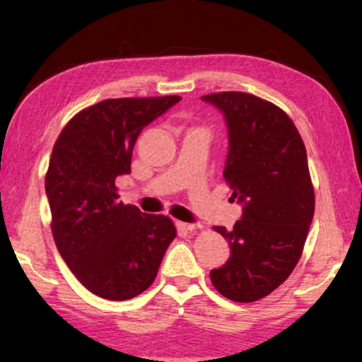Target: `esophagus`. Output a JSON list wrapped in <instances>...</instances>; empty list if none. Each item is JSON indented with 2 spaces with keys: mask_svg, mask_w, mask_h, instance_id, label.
Wrapping results in <instances>:
<instances>
[{
  "mask_svg": "<svg viewBox=\"0 0 362 362\" xmlns=\"http://www.w3.org/2000/svg\"><path fill=\"white\" fill-rule=\"evenodd\" d=\"M179 226L183 230H187V231H196L198 228H201L199 223H187V222H180Z\"/></svg>",
  "mask_w": 362,
  "mask_h": 362,
  "instance_id": "1",
  "label": "esophagus"
}]
</instances>
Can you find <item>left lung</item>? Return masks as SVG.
Returning <instances> with one entry per match:
<instances>
[{"mask_svg": "<svg viewBox=\"0 0 362 362\" xmlns=\"http://www.w3.org/2000/svg\"><path fill=\"white\" fill-rule=\"evenodd\" d=\"M223 115L228 153L223 169L243 206L233 230L216 226L231 254L211 281L233 302H255L289 278L302 255L315 192L296 124L279 107L246 93L201 97Z\"/></svg>", "mask_w": 362, "mask_h": 362, "instance_id": "obj_1", "label": "left lung"}]
</instances>
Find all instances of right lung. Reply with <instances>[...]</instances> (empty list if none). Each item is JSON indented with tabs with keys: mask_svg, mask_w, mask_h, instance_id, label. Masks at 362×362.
Listing matches in <instances>:
<instances>
[{
	"mask_svg": "<svg viewBox=\"0 0 362 362\" xmlns=\"http://www.w3.org/2000/svg\"><path fill=\"white\" fill-rule=\"evenodd\" d=\"M180 99L102 100L73 116L52 148L45 187L54 241L79 283L102 298L148 289L175 238L169 217L122 204L115 180L131 174L144 127Z\"/></svg>",
	"mask_w": 362,
	"mask_h": 362,
	"instance_id": "add662e5",
	"label": "right lung"
}]
</instances>
